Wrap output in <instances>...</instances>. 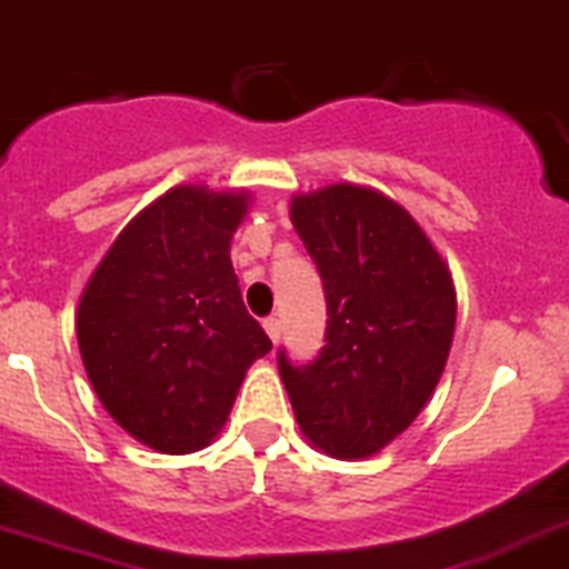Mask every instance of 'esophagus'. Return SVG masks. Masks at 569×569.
<instances>
[{
  "mask_svg": "<svg viewBox=\"0 0 569 569\" xmlns=\"http://www.w3.org/2000/svg\"><path fill=\"white\" fill-rule=\"evenodd\" d=\"M264 331H267V337L273 339V342H279V337H281V319L267 317L264 319Z\"/></svg>",
  "mask_w": 569,
  "mask_h": 569,
  "instance_id": "1",
  "label": "esophagus"
}]
</instances>
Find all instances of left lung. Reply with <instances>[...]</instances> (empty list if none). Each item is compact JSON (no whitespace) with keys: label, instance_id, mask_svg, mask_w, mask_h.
I'll use <instances>...</instances> for the list:
<instances>
[{"label":"left lung","instance_id":"left-lung-1","mask_svg":"<svg viewBox=\"0 0 569 569\" xmlns=\"http://www.w3.org/2000/svg\"><path fill=\"white\" fill-rule=\"evenodd\" d=\"M290 221L322 276L328 331L310 366L279 351L281 382L313 449L366 460L435 395L458 319L455 281L409 210L371 187L299 192Z\"/></svg>","mask_w":569,"mask_h":569}]
</instances>
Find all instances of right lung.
<instances>
[{"label": "right lung", "instance_id": "add662e5", "mask_svg": "<svg viewBox=\"0 0 569 569\" xmlns=\"http://www.w3.org/2000/svg\"><path fill=\"white\" fill-rule=\"evenodd\" d=\"M247 207V189L172 187L123 227L77 305L94 395L160 455L210 446L247 368L273 348L230 261Z\"/></svg>", "mask_w": 569, "mask_h": 569}]
</instances>
